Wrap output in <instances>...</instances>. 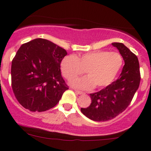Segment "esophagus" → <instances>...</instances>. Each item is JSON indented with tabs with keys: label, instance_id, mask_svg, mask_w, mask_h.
Instances as JSON below:
<instances>
[{
	"label": "esophagus",
	"instance_id": "34e87169",
	"mask_svg": "<svg viewBox=\"0 0 151 151\" xmlns=\"http://www.w3.org/2000/svg\"><path fill=\"white\" fill-rule=\"evenodd\" d=\"M74 91H75L76 93H77V94H83L84 92H82V91H78V90H74Z\"/></svg>",
	"mask_w": 151,
	"mask_h": 151
}]
</instances>
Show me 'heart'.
I'll return each mask as SVG.
<instances>
[{
  "mask_svg": "<svg viewBox=\"0 0 151 151\" xmlns=\"http://www.w3.org/2000/svg\"><path fill=\"white\" fill-rule=\"evenodd\" d=\"M123 62L119 53L97 50L79 57L66 56L62 59L60 68L62 74L68 80L86 71L87 77L74 79L70 84L77 89L89 90L95 86L100 89L109 85L119 74Z\"/></svg>",
  "mask_w": 151,
  "mask_h": 151,
  "instance_id": "1",
  "label": "heart"
}]
</instances>
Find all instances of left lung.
Segmentation results:
<instances>
[{
    "label": "left lung",
    "mask_w": 151,
    "mask_h": 151,
    "mask_svg": "<svg viewBox=\"0 0 151 151\" xmlns=\"http://www.w3.org/2000/svg\"><path fill=\"white\" fill-rule=\"evenodd\" d=\"M125 65L119 79L98 92L90 93L91 103L81 111L94 121H106L122 113L130 104L141 81L138 58L123 43L113 42Z\"/></svg>",
    "instance_id": "8db88e82"
}]
</instances>
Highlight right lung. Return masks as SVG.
Segmentation results:
<instances>
[{
    "mask_svg": "<svg viewBox=\"0 0 151 151\" xmlns=\"http://www.w3.org/2000/svg\"><path fill=\"white\" fill-rule=\"evenodd\" d=\"M67 55L65 49L42 38L19 48L12 61L11 82L15 96L24 108L41 112L58 104L69 89L60 70Z\"/></svg>",
    "mask_w": 151,
    "mask_h": 151,
    "instance_id": "obj_1",
    "label": "right lung"
}]
</instances>
